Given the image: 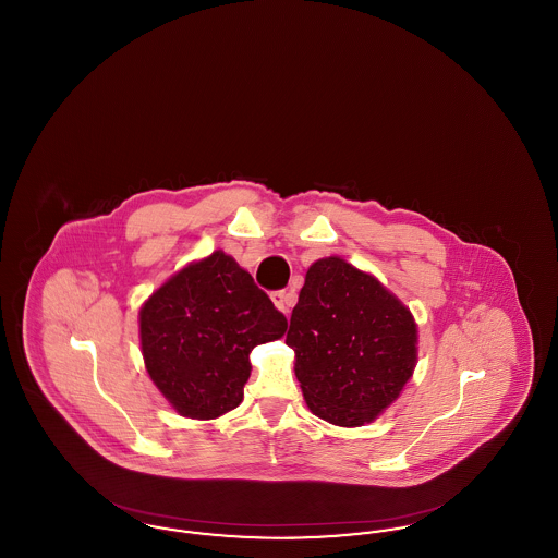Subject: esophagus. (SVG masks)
<instances>
[{"label":"esophagus","mask_w":558,"mask_h":558,"mask_svg":"<svg viewBox=\"0 0 558 558\" xmlns=\"http://www.w3.org/2000/svg\"><path fill=\"white\" fill-rule=\"evenodd\" d=\"M271 301H274V305H276L280 312L289 314V310H291L292 303H294V292L274 291L271 292Z\"/></svg>","instance_id":"obj_1"}]
</instances>
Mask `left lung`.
<instances>
[{"label": "left lung", "instance_id": "1", "mask_svg": "<svg viewBox=\"0 0 558 558\" xmlns=\"http://www.w3.org/2000/svg\"><path fill=\"white\" fill-rule=\"evenodd\" d=\"M416 343L410 310L374 276L341 257L307 269L287 345L316 416L337 426L374 421L410 380Z\"/></svg>", "mask_w": 558, "mask_h": 558}]
</instances>
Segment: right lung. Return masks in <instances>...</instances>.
I'll use <instances>...</instances> for the list:
<instances>
[{
  "label": "right lung",
  "instance_id": "right-lung-1",
  "mask_svg": "<svg viewBox=\"0 0 558 558\" xmlns=\"http://www.w3.org/2000/svg\"><path fill=\"white\" fill-rule=\"evenodd\" d=\"M284 330V314L223 251L180 269L140 310L146 371L182 416L198 421L239 405L248 353Z\"/></svg>",
  "mask_w": 558,
  "mask_h": 558
}]
</instances>
